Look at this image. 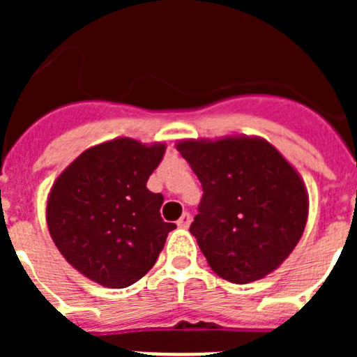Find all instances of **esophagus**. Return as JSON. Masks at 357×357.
Wrapping results in <instances>:
<instances>
[{"label": "esophagus", "instance_id": "esophagus-1", "mask_svg": "<svg viewBox=\"0 0 357 357\" xmlns=\"http://www.w3.org/2000/svg\"><path fill=\"white\" fill-rule=\"evenodd\" d=\"M189 223H191V214L184 213L181 218H178V222H176V225L181 227V229H188Z\"/></svg>", "mask_w": 357, "mask_h": 357}]
</instances>
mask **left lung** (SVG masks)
Instances as JSON below:
<instances>
[{
	"instance_id": "8db88e82",
	"label": "left lung",
	"mask_w": 357,
	"mask_h": 357,
	"mask_svg": "<svg viewBox=\"0 0 357 357\" xmlns=\"http://www.w3.org/2000/svg\"><path fill=\"white\" fill-rule=\"evenodd\" d=\"M176 150L204 189L189 232L213 272L248 284L277 270L307 222L309 197L298 172L257 135L184 139Z\"/></svg>"
}]
</instances>
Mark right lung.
Returning <instances> with one entry per match:
<instances>
[{"label": "right lung", "instance_id": "obj_1", "mask_svg": "<svg viewBox=\"0 0 357 357\" xmlns=\"http://www.w3.org/2000/svg\"><path fill=\"white\" fill-rule=\"evenodd\" d=\"M166 144L118 137L82 151L59 175L46 204L50 236L77 272L127 288L150 272L175 223L162 195L146 188Z\"/></svg>", "mask_w": 357, "mask_h": 357}]
</instances>
